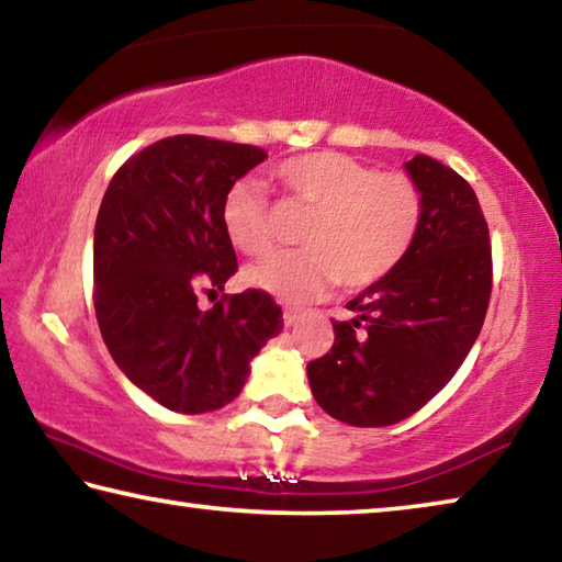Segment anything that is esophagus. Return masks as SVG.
I'll return each mask as SVG.
<instances>
[{
    "label": "esophagus",
    "mask_w": 562,
    "mask_h": 562,
    "mask_svg": "<svg viewBox=\"0 0 562 562\" xmlns=\"http://www.w3.org/2000/svg\"><path fill=\"white\" fill-rule=\"evenodd\" d=\"M282 319H284V325L292 327L294 322L300 319V307H284V312H282Z\"/></svg>",
    "instance_id": "obj_1"
}]
</instances>
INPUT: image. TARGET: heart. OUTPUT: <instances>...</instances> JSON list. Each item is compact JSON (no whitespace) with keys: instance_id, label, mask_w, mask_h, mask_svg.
Segmentation results:
<instances>
[{"instance_id":"1","label":"heart","mask_w":562,"mask_h":562,"mask_svg":"<svg viewBox=\"0 0 562 562\" xmlns=\"http://www.w3.org/2000/svg\"><path fill=\"white\" fill-rule=\"evenodd\" d=\"M272 178L284 205L310 213L300 231L307 247L270 255L245 280L288 302L317 297L331 282L361 290L386 278L412 250L424 221V193L412 176L379 173L337 150L282 160ZM221 221L240 252L260 258L272 250L274 215L258 180H235L225 190Z\"/></svg>"}]
</instances>
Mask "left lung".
I'll use <instances>...</instances> for the list:
<instances>
[{
    "label": "left lung",
    "mask_w": 562,
    "mask_h": 562,
    "mask_svg": "<svg viewBox=\"0 0 562 562\" xmlns=\"http://www.w3.org/2000/svg\"><path fill=\"white\" fill-rule=\"evenodd\" d=\"M424 193V221L396 268L331 319L335 345L307 364L329 416L392 426L416 414L459 372L486 319L493 258L488 223L469 180L429 156L406 164Z\"/></svg>",
    "instance_id": "left-lung-1"
}]
</instances>
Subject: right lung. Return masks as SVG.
Wrapping results in <instances>:
<instances>
[{"label": "right lung", "mask_w": 562, "mask_h": 562, "mask_svg": "<svg viewBox=\"0 0 562 562\" xmlns=\"http://www.w3.org/2000/svg\"><path fill=\"white\" fill-rule=\"evenodd\" d=\"M265 150L207 136L160 138L131 156L103 195L93 231V310L113 361L140 392L180 414L240 394L250 359L282 331L265 290L198 294L237 272L221 221L225 190Z\"/></svg>", "instance_id": "obj_1"}]
</instances>
